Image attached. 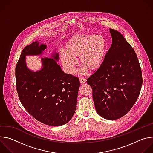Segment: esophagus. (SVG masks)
I'll return each instance as SVG.
<instances>
[{
	"instance_id": "1",
	"label": "esophagus",
	"mask_w": 153,
	"mask_h": 153,
	"mask_svg": "<svg viewBox=\"0 0 153 153\" xmlns=\"http://www.w3.org/2000/svg\"><path fill=\"white\" fill-rule=\"evenodd\" d=\"M79 80H80V83L83 84V83H86V79H83V78L80 77V78H79Z\"/></svg>"
}]
</instances>
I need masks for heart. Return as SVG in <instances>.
Segmentation results:
<instances>
[{
  "mask_svg": "<svg viewBox=\"0 0 153 153\" xmlns=\"http://www.w3.org/2000/svg\"><path fill=\"white\" fill-rule=\"evenodd\" d=\"M106 51V43L100 34L79 33L71 36L66 45V52L60 54V60L68 74H74L79 57L82 65L81 72L85 74L97 70L103 63Z\"/></svg>",
  "mask_w": 153,
  "mask_h": 153,
  "instance_id": "1",
  "label": "heart"
}]
</instances>
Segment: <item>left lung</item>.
I'll use <instances>...</instances> for the list:
<instances>
[{
  "label": "left lung",
  "mask_w": 153,
  "mask_h": 153,
  "mask_svg": "<svg viewBox=\"0 0 153 153\" xmlns=\"http://www.w3.org/2000/svg\"><path fill=\"white\" fill-rule=\"evenodd\" d=\"M112 44L102 66L87 79L97 114L116 120L136 102L142 85V70L134 49L117 31L110 28Z\"/></svg>",
  "instance_id": "1"
}]
</instances>
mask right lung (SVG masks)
<instances>
[{
	"label": "right lung",
	"mask_w": 153,
	"mask_h": 153,
	"mask_svg": "<svg viewBox=\"0 0 153 153\" xmlns=\"http://www.w3.org/2000/svg\"><path fill=\"white\" fill-rule=\"evenodd\" d=\"M46 48L45 44L36 41L22 50L16 67V89L21 103L34 119L47 125L61 126L74 114L80 82L62 70L57 52L51 58H41L40 70H30L26 56L42 55Z\"/></svg>",
	"instance_id": "obj_1"
}]
</instances>
